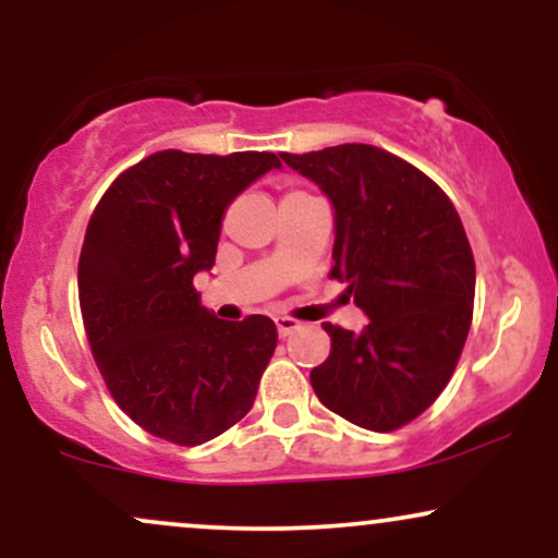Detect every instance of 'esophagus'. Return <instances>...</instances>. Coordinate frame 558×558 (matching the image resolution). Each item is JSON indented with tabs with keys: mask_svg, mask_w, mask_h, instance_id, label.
Returning a JSON list of instances; mask_svg holds the SVG:
<instances>
[{
	"mask_svg": "<svg viewBox=\"0 0 558 558\" xmlns=\"http://www.w3.org/2000/svg\"><path fill=\"white\" fill-rule=\"evenodd\" d=\"M275 328H278V336L280 338H286V336H291L293 330H299L301 323H299V319H293V317L278 315V317H275Z\"/></svg>",
	"mask_w": 558,
	"mask_h": 558,
	"instance_id": "34e87169",
	"label": "esophagus"
}]
</instances>
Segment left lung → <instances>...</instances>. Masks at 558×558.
Here are the masks:
<instances>
[{"label": "left lung", "mask_w": 558, "mask_h": 558, "mask_svg": "<svg viewBox=\"0 0 558 558\" xmlns=\"http://www.w3.org/2000/svg\"><path fill=\"white\" fill-rule=\"evenodd\" d=\"M280 157L328 196L330 278L369 319L360 332L323 323L330 356L312 388L364 430H396L438 399L470 332L475 259L462 220L425 172L377 146Z\"/></svg>", "instance_id": "8db88e82"}]
</instances>
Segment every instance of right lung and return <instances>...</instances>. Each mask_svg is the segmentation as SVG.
<instances>
[{"label": "right lung", "mask_w": 558, "mask_h": 558, "mask_svg": "<svg viewBox=\"0 0 558 558\" xmlns=\"http://www.w3.org/2000/svg\"><path fill=\"white\" fill-rule=\"evenodd\" d=\"M278 168L270 151H157L88 220L78 262L88 343L118 407L157 438L207 444L252 409L278 343L272 319L222 323L194 278L213 270L230 202Z\"/></svg>", "instance_id": "right-lung-1"}]
</instances>
